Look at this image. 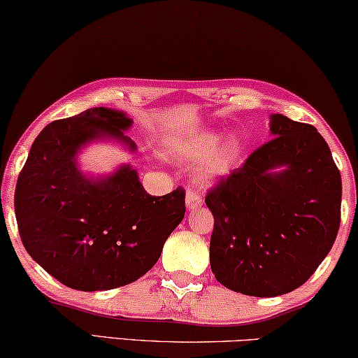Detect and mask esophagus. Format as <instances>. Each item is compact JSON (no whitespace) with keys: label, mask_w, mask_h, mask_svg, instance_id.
I'll list each match as a JSON object with an SVG mask.
<instances>
[{"label":"esophagus","mask_w":358,"mask_h":358,"mask_svg":"<svg viewBox=\"0 0 358 358\" xmlns=\"http://www.w3.org/2000/svg\"><path fill=\"white\" fill-rule=\"evenodd\" d=\"M186 206L188 208H197L202 206V196L194 189L186 191Z\"/></svg>","instance_id":"esophagus-1"}]
</instances>
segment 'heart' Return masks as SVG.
<instances>
[{
	"mask_svg": "<svg viewBox=\"0 0 358 358\" xmlns=\"http://www.w3.org/2000/svg\"><path fill=\"white\" fill-rule=\"evenodd\" d=\"M212 145L213 135H199V137L175 146V152L180 157L189 159V161L199 159L206 152L199 164V177L207 181H213L228 173L234 166L241 155V143L236 137H229L210 148Z\"/></svg>",
	"mask_w": 358,
	"mask_h": 358,
	"instance_id": "obj_1",
	"label": "heart"
}]
</instances>
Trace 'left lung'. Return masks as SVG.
Returning <instances> with one entry per match:
<instances>
[{
    "instance_id": "8db88e82",
    "label": "left lung",
    "mask_w": 358,
    "mask_h": 358,
    "mask_svg": "<svg viewBox=\"0 0 358 358\" xmlns=\"http://www.w3.org/2000/svg\"><path fill=\"white\" fill-rule=\"evenodd\" d=\"M272 137L206 196L210 266L248 296L290 293L330 253L341 221V173L314 126L271 115Z\"/></svg>"
}]
</instances>
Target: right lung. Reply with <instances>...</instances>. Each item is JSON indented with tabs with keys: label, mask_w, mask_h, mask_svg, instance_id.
<instances>
[{
	"label": "right lung",
	"mask_w": 358,
	"mask_h": 358,
	"mask_svg": "<svg viewBox=\"0 0 358 358\" xmlns=\"http://www.w3.org/2000/svg\"><path fill=\"white\" fill-rule=\"evenodd\" d=\"M130 126L126 113L103 106L50 122L33 141L17 178L22 243L73 290H111L140 279L185 218L183 188L156 197L130 166L99 178L78 169V152L95 140L113 138L137 150L124 135Z\"/></svg>",
	"instance_id": "obj_1"
}]
</instances>
